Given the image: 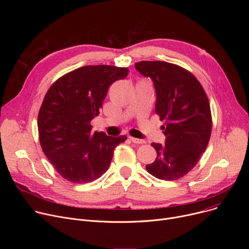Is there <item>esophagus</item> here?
Masks as SVG:
<instances>
[{"instance_id":"esophagus-1","label":"esophagus","mask_w":249,"mask_h":249,"mask_svg":"<svg viewBox=\"0 0 249 249\" xmlns=\"http://www.w3.org/2000/svg\"><path fill=\"white\" fill-rule=\"evenodd\" d=\"M129 139L131 140L133 143H137V144H143V143H145V140L138 139V138H135V137H129Z\"/></svg>"}]
</instances>
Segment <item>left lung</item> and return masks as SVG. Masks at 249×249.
<instances>
[{"label":"left lung","instance_id":"left-lung-1","mask_svg":"<svg viewBox=\"0 0 249 249\" xmlns=\"http://www.w3.org/2000/svg\"><path fill=\"white\" fill-rule=\"evenodd\" d=\"M135 69L150 77L155 89V113L164 121L165 143H151L156 160L146 171L164 180L187 175L200 160L212 131L210 104L196 76L177 64L140 61Z\"/></svg>","mask_w":249,"mask_h":249}]
</instances>
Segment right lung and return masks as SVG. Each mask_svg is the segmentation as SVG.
Listing matches in <instances>:
<instances>
[{"mask_svg":"<svg viewBox=\"0 0 249 249\" xmlns=\"http://www.w3.org/2000/svg\"><path fill=\"white\" fill-rule=\"evenodd\" d=\"M127 68L86 65L51 85L38 114V133L46 158L74 184H86L108 171L115 147L127 137L91 132L110 86L127 76Z\"/></svg>","mask_w":249,"mask_h":249,"instance_id":"obj_1","label":"right lung"}]
</instances>
